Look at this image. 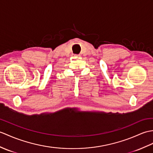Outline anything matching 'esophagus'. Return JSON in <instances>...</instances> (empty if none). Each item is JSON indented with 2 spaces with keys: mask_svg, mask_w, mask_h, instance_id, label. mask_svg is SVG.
I'll use <instances>...</instances> for the list:
<instances>
[{
  "mask_svg": "<svg viewBox=\"0 0 153 153\" xmlns=\"http://www.w3.org/2000/svg\"><path fill=\"white\" fill-rule=\"evenodd\" d=\"M74 56H79V55H74Z\"/></svg>",
  "mask_w": 153,
  "mask_h": 153,
  "instance_id": "1",
  "label": "esophagus"
}]
</instances>
